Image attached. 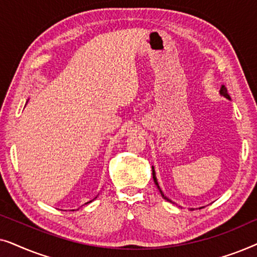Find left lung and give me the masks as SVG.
I'll use <instances>...</instances> for the list:
<instances>
[{"mask_svg": "<svg viewBox=\"0 0 257 257\" xmlns=\"http://www.w3.org/2000/svg\"><path fill=\"white\" fill-rule=\"evenodd\" d=\"M220 94H221V96H223L224 98H227V99H229V100H230V96H229V94H228V92H227V89H226V86H224V85L221 86V89H220ZM152 175H153V180H154V184L157 185V187H158V189H159V192H160L161 196H163V198H164L165 200H167L168 202H172V203H174L173 201H172L171 199H168L167 196L164 194V192H163V191H161L160 186H159V184H158V180H157V177H156V171H154V167H153V166H152ZM201 208H202V207H200L199 209H201ZM191 209H194V208H191Z\"/></svg>", "mask_w": 257, "mask_h": 257, "instance_id": "left-lung-1", "label": "left lung"}]
</instances>
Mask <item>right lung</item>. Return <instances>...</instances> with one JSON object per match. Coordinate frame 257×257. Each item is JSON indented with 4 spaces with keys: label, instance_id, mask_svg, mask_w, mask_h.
<instances>
[{
    "label": "right lung",
    "instance_id": "add662e5",
    "mask_svg": "<svg viewBox=\"0 0 257 257\" xmlns=\"http://www.w3.org/2000/svg\"><path fill=\"white\" fill-rule=\"evenodd\" d=\"M27 103H28V100H27ZM96 198H97V196H96ZM96 198H94V199H96ZM91 201H89V202H86V203H90Z\"/></svg>",
    "mask_w": 257,
    "mask_h": 257
}]
</instances>
